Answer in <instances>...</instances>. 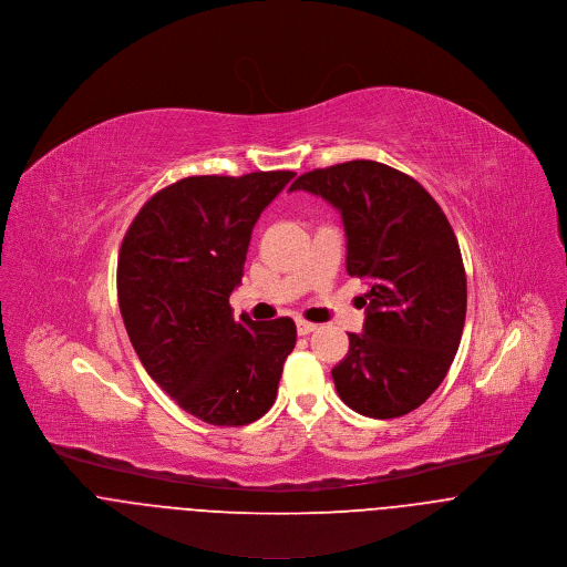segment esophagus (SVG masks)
I'll use <instances>...</instances> for the list:
<instances>
[{"instance_id":"34e87169","label":"esophagus","mask_w":567,"mask_h":567,"mask_svg":"<svg viewBox=\"0 0 567 567\" xmlns=\"http://www.w3.org/2000/svg\"><path fill=\"white\" fill-rule=\"evenodd\" d=\"M296 329H298V336H309V333H313V331L318 329V324L307 322V320H298V322H296Z\"/></svg>"}]
</instances>
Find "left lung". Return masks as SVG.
Wrapping results in <instances>:
<instances>
[{
    "label": "left lung",
    "mask_w": 567,
    "mask_h": 567,
    "mask_svg": "<svg viewBox=\"0 0 567 567\" xmlns=\"http://www.w3.org/2000/svg\"><path fill=\"white\" fill-rule=\"evenodd\" d=\"M307 190L340 210L346 271L370 291L363 333L331 370L341 401L370 419L423 405L447 377L466 316V274L452 226L410 175L354 159L300 175Z\"/></svg>",
    "instance_id": "8db88e82"
}]
</instances>
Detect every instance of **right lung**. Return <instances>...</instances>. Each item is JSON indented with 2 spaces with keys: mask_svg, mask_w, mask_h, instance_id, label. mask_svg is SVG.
<instances>
[{
  "mask_svg": "<svg viewBox=\"0 0 567 567\" xmlns=\"http://www.w3.org/2000/svg\"><path fill=\"white\" fill-rule=\"evenodd\" d=\"M291 171L197 175L155 193L126 229L117 305L151 379L204 423L238 427L276 401L296 346L291 318L231 316L254 224Z\"/></svg>",
  "mask_w": 567,
  "mask_h": 567,
  "instance_id": "right-lung-1",
  "label": "right lung"
}]
</instances>
